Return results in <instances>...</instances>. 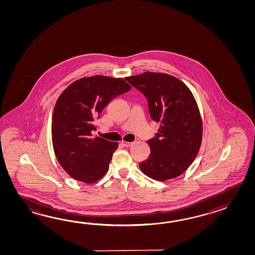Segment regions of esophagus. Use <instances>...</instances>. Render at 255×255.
<instances>
[{
    "label": "esophagus",
    "mask_w": 255,
    "mask_h": 255,
    "mask_svg": "<svg viewBox=\"0 0 255 255\" xmlns=\"http://www.w3.org/2000/svg\"><path fill=\"white\" fill-rule=\"evenodd\" d=\"M121 145L124 146H130L133 145V142H127V141H122Z\"/></svg>",
    "instance_id": "1"
}]
</instances>
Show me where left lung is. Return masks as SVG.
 Masks as SVG:
<instances>
[{
	"mask_svg": "<svg viewBox=\"0 0 255 255\" xmlns=\"http://www.w3.org/2000/svg\"><path fill=\"white\" fill-rule=\"evenodd\" d=\"M126 80L146 97L152 120L160 123L156 137L147 141L148 158L143 173L157 181L179 177L194 161L202 140L200 109L190 88L174 76L145 72Z\"/></svg>",
	"mask_w": 255,
	"mask_h": 255,
	"instance_id": "obj_1",
	"label": "left lung"
}]
</instances>
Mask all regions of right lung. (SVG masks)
Here are the masks:
<instances>
[{"label": "right lung", "instance_id": "right-lung-1", "mask_svg": "<svg viewBox=\"0 0 255 255\" xmlns=\"http://www.w3.org/2000/svg\"><path fill=\"white\" fill-rule=\"evenodd\" d=\"M130 89L123 78L94 76L73 82L60 95L52 119V141L58 162L73 179L94 183L108 172L119 144L94 137V122L113 98Z\"/></svg>", "mask_w": 255, "mask_h": 255}]
</instances>
